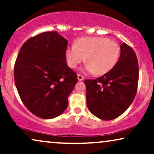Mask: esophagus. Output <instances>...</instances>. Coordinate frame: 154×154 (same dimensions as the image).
<instances>
[{"label": "esophagus", "instance_id": "34e87169", "mask_svg": "<svg viewBox=\"0 0 154 154\" xmlns=\"http://www.w3.org/2000/svg\"><path fill=\"white\" fill-rule=\"evenodd\" d=\"M77 79H78V80L79 81H82L83 79H84V77L82 75H77Z\"/></svg>", "mask_w": 154, "mask_h": 154}]
</instances>
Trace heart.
Returning a JSON list of instances; mask_svg holds the SVG:
<instances>
[{"label":"heart","instance_id":"b5f03b06","mask_svg":"<svg viewBox=\"0 0 154 154\" xmlns=\"http://www.w3.org/2000/svg\"><path fill=\"white\" fill-rule=\"evenodd\" d=\"M120 52V46L113 41L105 37L91 36L77 38L74 46L67 47L65 56L71 68H75L85 59L87 64L84 67V71L103 75L116 65Z\"/></svg>","mask_w":154,"mask_h":154}]
</instances>
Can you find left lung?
Here are the masks:
<instances>
[{
    "mask_svg": "<svg viewBox=\"0 0 154 154\" xmlns=\"http://www.w3.org/2000/svg\"><path fill=\"white\" fill-rule=\"evenodd\" d=\"M113 68L96 79H86L87 105L98 118L110 120L125 112L136 96L139 66L136 54L125 43Z\"/></svg>",
    "mask_w": 154,
    "mask_h": 154,
    "instance_id": "1",
    "label": "left lung"
}]
</instances>
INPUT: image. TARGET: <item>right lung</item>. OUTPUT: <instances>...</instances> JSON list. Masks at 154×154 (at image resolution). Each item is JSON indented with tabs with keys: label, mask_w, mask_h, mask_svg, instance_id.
<instances>
[{
	"label": "right lung",
	"mask_w": 154,
	"mask_h": 154,
	"mask_svg": "<svg viewBox=\"0 0 154 154\" xmlns=\"http://www.w3.org/2000/svg\"><path fill=\"white\" fill-rule=\"evenodd\" d=\"M67 41L57 32L30 38L20 48L14 67L15 83L24 105L42 119H53L68 106L77 76L67 66Z\"/></svg>",
	"instance_id": "1"
}]
</instances>
